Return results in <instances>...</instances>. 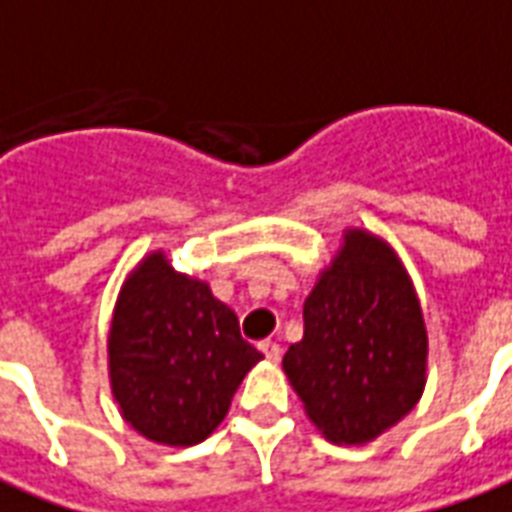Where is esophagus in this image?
<instances>
[{"label":"esophagus","mask_w":512,"mask_h":512,"mask_svg":"<svg viewBox=\"0 0 512 512\" xmlns=\"http://www.w3.org/2000/svg\"><path fill=\"white\" fill-rule=\"evenodd\" d=\"M260 352L266 355V361L276 363L279 358H282V347L276 342H271V339H266V342H260Z\"/></svg>","instance_id":"esophagus-1"}]
</instances>
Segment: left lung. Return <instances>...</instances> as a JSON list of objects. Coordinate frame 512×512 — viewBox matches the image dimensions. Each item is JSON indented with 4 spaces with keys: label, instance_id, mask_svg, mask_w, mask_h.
Listing matches in <instances>:
<instances>
[{
    "label": "left lung",
    "instance_id": "obj_1",
    "mask_svg": "<svg viewBox=\"0 0 512 512\" xmlns=\"http://www.w3.org/2000/svg\"><path fill=\"white\" fill-rule=\"evenodd\" d=\"M429 336L399 255L366 230H347L339 255L304 304V339L285 374L325 439L366 445L418 404Z\"/></svg>",
    "mask_w": 512,
    "mask_h": 512
}]
</instances>
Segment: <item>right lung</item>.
Segmentation results:
<instances>
[{"label":"right lung","mask_w":512,"mask_h":512,"mask_svg":"<svg viewBox=\"0 0 512 512\" xmlns=\"http://www.w3.org/2000/svg\"><path fill=\"white\" fill-rule=\"evenodd\" d=\"M260 358L238 331L236 312L206 282L173 271L162 252L127 276L108 366L121 418L146 439L173 448L203 442Z\"/></svg>","instance_id":"right-lung-1"}]
</instances>
